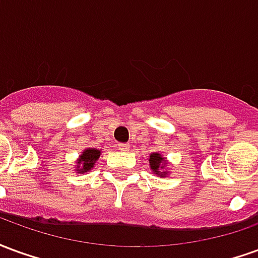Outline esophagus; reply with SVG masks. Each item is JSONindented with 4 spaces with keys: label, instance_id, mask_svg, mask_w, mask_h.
<instances>
[{
    "label": "esophagus",
    "instance_id": "34e87169",
    "mask_svg": "<svg viewBox=\"0 0 258 258\" xmlns=\"http://www.w3.org/2000/svg\"><path fill=\"white\" fill-rule=\"evenodd\" d=\"M116 148H117L118 151L127 152L130 149V145L128 144H117V145H116Z\"/></svg>",
    "mask_w": 258,
    "mask_h": 258
}]
</instances>
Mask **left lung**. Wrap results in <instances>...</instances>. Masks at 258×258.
Listing matches in <instances>:
<instances>
[{
	"instance_id": "obj_1",
	"label": "left lung",
	"mask_w": 258,
	"mask_h": 258,
	"mask_svg": "<svg viewBox=\"0 0 258 258\" xmlns=\"http://www.w3.org/2000/svg\"><path fill=\"white\" fill-rule=\"evenodd\" d=\"M149 166H151L152 171L156 174V175L166 177L167 171L164 173L163 170H164V166H167V162L164 160V157L160 153H157V152L151 153V156H149Z\"/></svg>"
}]
</instances>
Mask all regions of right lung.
I'll list each match as a JSON object with an SVG mask.
<instances>
[{
	"label": "right lung",
	"mask_w": 258,
	"mask_h": 258,
	"mask_svg": "<svg viewBox=\"0 0 258 258\" xmlns=\"http://www.w3.org/2000/svg\"><path fill=\"white\" fill-rule=\"evenodd\" d=\"M101 156V151H98L95 148H88L85 149L81 155H80L79 160H77V170L79 173H88L91 168L94 167L95 162Z\"/></svg>",
	"instance_id": "right-lung-1"
}]
</instances>
